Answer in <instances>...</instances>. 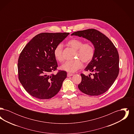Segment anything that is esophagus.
I'll return each mask as SVG.
<instances>
[{"instance_id": "esophagus-1", "label": "esophagus", "mask_w": 134, "mask_h": 134, "mask_svg": "<svg viewBox=\"0 0 134 134\" xmlns=\"http://www.w3.org/2000/svg\"><path fill=\"white\" fill-rule=\"evenodd\" d=\"M73 74H72V73H67V76L68 77L72 76H73Z\"/></svg>"}]
</instances>
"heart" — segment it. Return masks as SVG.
<instances>
[{
	"mask_svg": "<svg viewBox=\"0 0 134 134\" xmlns=\"http://www.w3.org/2000/svg\"><path fill=\"white\" fill-rule=\"evenodd\" d=\"M67 45L75 50L74 58L76 59L66 61L62 64L60 67L62 70L69 72H74L82 68L83 64L81 61L84 64H88L94 56V47L90 42L83 43L81 40L73 38L67 42ZM63 51V45L61 44H58L54 50V57L60 62H62L64 60Z\"/></svg>",
	"mask_w": 134,
	"mask_h": 134,
	"instance_id": "b5f03b06",
	"label": "heart"
}]
</instances>
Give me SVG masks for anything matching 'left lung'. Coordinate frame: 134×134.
I'll return each mask as SVG.
<instances>
[{
  "mask_svg": "<svg viewBox=\"0 0 134 134\" xmlns=\"http://www.w3.org/2000/svg\"><path fill=\"white\" fill-rule=\"evenodd\" d=\"M71 35L88 40L95 48L93 58L85 69V71L94 73L92 76L81 73L82 80L78 88L89 96L102 94L111 87L119 75V55L116 47L105 35L95 29L77 31Z\"/></svg>",
  "mask_w": 134,
  "mask_h": 134,
  "instance_id": "obj_1",
  "label": "left lung"
}]
</instances>
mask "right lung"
Returning <instances> with one entry per match:
<instances>
[{"instance_id": "add662e5", "label": "right lung", "mask_w": 134, "mask_h": 134, "mask_svg": "<svg viewBox=\"0 0 134 134\" xmlns=\"http://www.w3.org/2000/svg\"><path fill=\"white\" fill-rule=\"evenodd\" d=\"M69 32H43L34 37L19 55L18 68L19 81L26 91L38 99H49L56 95L67 77L65 71L58 70L54 57L56 46Z\"/></svg>"}]
</instances>
